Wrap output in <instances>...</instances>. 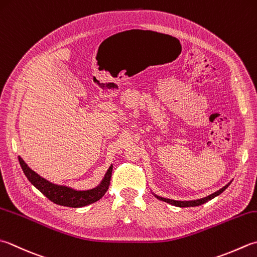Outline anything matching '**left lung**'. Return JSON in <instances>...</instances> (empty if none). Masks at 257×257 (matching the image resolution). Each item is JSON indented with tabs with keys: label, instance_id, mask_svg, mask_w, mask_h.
I'll list each match as a JSON object with an SVG mask.
<instances>
[{
	"label": "left lung",
	"instance_id": "8db88e82",
	"mask_svg": "<svg viewBox=\"0 0 257 257\" xmlns=\"http://www.w3.org/2000/svg\"><path fill=\"white\" fill-rule=\"evenodd\" d=\"M230 184V183H229ZM229 184H227L226 186H224L223 188H220L219 190H217V192H215L214 194L207 196V197H204V198H200V199H196V200H189V202H180V200H173V199H168V198H164V197H159V196H156L158 199L163 200V202H166V203H169L172 204L174 206H177V207H195V206H199L202 204H205L207 203L208 200L213 199L214 197H216V196H218L219 194H222L224 190L228 187Z\"/></svg>",
	"mask_w": 257,
	"mask_h": 257
}]
</instances>
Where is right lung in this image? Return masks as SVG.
<instances>
[{"label": "right lung", "mask_w": 257, "mask_h": 257, "mask_svg": "<svg viewBox=\"0 0 257 257\" xmlns=\"http://www.w3.org/2000/svg\"><path fill=\"white\" fill-rule=\"evenodd\" d=\"M19 162L20 165H21L23 173L29 179V182H31L34 187H37L45 197L49 198L54 204L74 208L83 207V206L92 204L101 198L109 188L110 179H111L112 173V166H110V168L108 169L107 174H105L101 184H100L97 188L83 190V192H81V190H74L72 188L65 187V186H59L50 183L47 179L42 178L41 176L33 172V170L24 163V160L21 157H19Z\"/></svg>", "instance_id": "add662e5"}]
</instances>
